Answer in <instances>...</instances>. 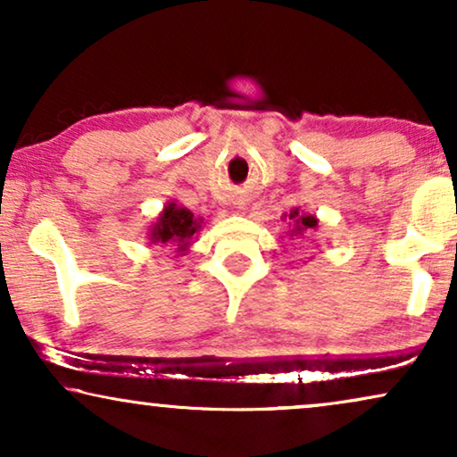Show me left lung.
Returning a JSON list of instances; mask_svg holds the SVG:
<instances>
[{
  "label": "left lung",
  "instance_id": "obj_1",
  "mask_svg": "<svg viewBox=\"0 0 457 457\" xmlns=\"http://www.w3.org/2000/svg\"><path fill=\"white\" fill-rule=\"evenodd\" d=\"M289 220L293 222L291 237H302L303 233H308V230H316V227H318L316 216H310V214H299V210H297V208H295V210H291Z\"/></svg>",
  "mask_w": 457,
  "mask_h": 457
}]
</instances>
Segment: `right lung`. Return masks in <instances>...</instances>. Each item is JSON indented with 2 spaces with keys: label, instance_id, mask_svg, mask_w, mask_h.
Instances as JSON below:
<instances>
[{
  "label": "right lung",
  "instance_id": "1",
  "mask_svg": "<svg viewBox=\"0 0 457 457\" xmlns=\"http://www.w3.org/2000/svg\"><path fill=\"white\" fill-rule=\"evenodd\" d=\"M199 220L187 208H180L174 202L166 204V208L158 216V220L149 228V243L152 245H174L179 253H185L191 245L193 235L197 233Z\"/></svg>",
  "mask_w": 457,
  "mask_h": 457
}]
</instances>
